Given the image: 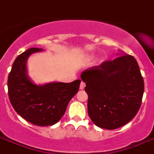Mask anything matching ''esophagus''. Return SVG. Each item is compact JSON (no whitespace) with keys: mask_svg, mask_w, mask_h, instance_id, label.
<instances>
[{"mask_svg":"<svg viewBox=\"0 0 154 154\" xmlns=\"http://www.w3.org/2000/svg\"><path fill=\"white\" fill-rule=\"evenodd\" d=\"M85 86H86V83L82 81L81 83H80V90H83L84 88H85Z\"/></svg>","mask_w":154,"mask_h":154,"instance_id":"34e87169","label":"esophagus"}]
</instances>
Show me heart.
<instances>
[{
    "instance_id": "b5f03b06",
    "label": "heart",
    "mask_w": 154,
    "mask_h": 154,
    "mask_svg": "<svg viewBox=\"0 0 154 154\" xmlns=\"http://www.w3.org/2000/svg\"><path fill=\"white\" fill-rule=\"evenodd\" d=\"M93 55H90V56H87V57H86V60L87 61H90L91 60H93Z\"/></svg>"
}]
</instances>
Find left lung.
Wrapping results in <instances>:
<instances>
[{
	"mask_svg": "<svg viewBox=\"0 0 154 154\" xmlns=\"http://www.w3.org/2000/svg\"><path fill=\"white\" fill-rule=\"evenodd\" d=\"M81 79L88 94V115L97 126L115 129L136 116L141 106L144 82L139 64L132 55L83 71Z\"/></svg>",
	"mask_w": 154,
	"mask_h": 154,
	"instance_id": "8db88e82",
	"label": "left lung"
}]
</instances>
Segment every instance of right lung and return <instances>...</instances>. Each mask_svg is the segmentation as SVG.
<instances>
[{"instance_id":"1","label":"right lung","mask_w":154,"mask_h":154,"mask_svg":"<svg viewBox=\"0 0 154 154\" xmlns=\"http://www.w3.org/2000/svg\"><path fill=\"white\" fill-rule=\"evenodd\" d=\"M40 51L43 49L32 47L14 60L8 79V97L14 111L25 120L39 126L52 125L62 118L69 101L78 93L81 80L34 83L29 78L26 61L32 54Z\"/></svg>"}]
</instances>
